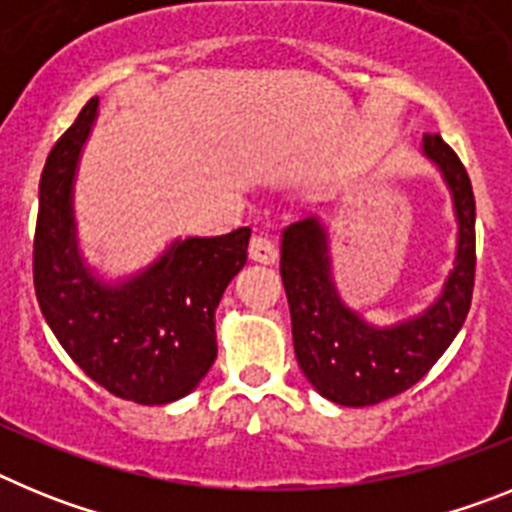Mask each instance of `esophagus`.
<instances>
[{
	"mask_svg": "<svg viewBox=\"0 0 512 512\" xmlns=\"http://www.w3.org/2000/svg\"><path fill=\"white\" fill-rule=\"evenodd\" d=\"M248 253H251L253 261H261V264H274L279 256L277 243L271 241L269 235H253L251 243H248Z\"/></svg>",
	"mask_w": 512,
	"mask_h": 512,
	"instance_id": "esophagus-1",
	"label": "esophagus"
}]
</instances>
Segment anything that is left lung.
Here are the masks:
<instances>
[{"label":"left lung","mask_w":512,"mask_h":512,"mask_svg":"<svg viewBox=\"0 0 512 512\" xmlns=\"http://www.w3.org/2000/svg\"><path fill=\"white\" fill-rule=\"evenodd\" d=\"M459 223L454 269L428 310L395 325H372L338 295L330 271L328 230L305 217L282 233V282L302 374L325 400L366 408L410 390L451 346L467 320L474 289V192L469 174L438 133L423 135Z\"/></svg>","instance_id":"8db88e82"}]
</instances>
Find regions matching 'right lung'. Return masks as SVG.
Here are the masks:
<instances>
[{
	"instance_id": "right-lung-1",
	"label": "right lung",
	"mask_w": 512,
	"mask_h": 512,
	"mask_svg": "<svg viewBox=\"0 0 512 512\" xmlns=\"http://www.w3.org/2000/svg\"><path fill=\"white\" fill-rule=\"evenodd\" d=\"M92 97L48 153L33 243L35 295L63 351L122 400L166 405L215 364V310L243 269L251 228L176 238L153 264L107 284L84 264L74 220L81 148L97 120Z\"/></svg>"
}]
</instances>
